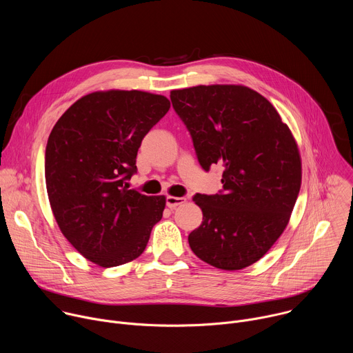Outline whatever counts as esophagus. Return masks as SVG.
Returning a JSON list of instances; mask_svg holds the SVG:
<instances>
[{"mask_svg":"<svg viewBox=\"0 0 353 353\" xmlns=\"http://www.w3.org/2000/svg\"><path fill=\"white\" fill-rule=\"evenodd\" d=\"M184 202H185V198H183V196H170L169 195L166 198V206L170 208V209H174L176 206H179V205H181Z\"/></svg>","mask_w":353,"mask_h":353,"instance_id":"34e87169","label":"esophagus"}]
</instances>
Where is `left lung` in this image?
<instances>
[{
    "label": "left lung",
    "instance_id": "left-lung-1",
    "mask_svg": "<svg viewBox=\"0 0 353 353\" xmlns=\"http://www.w3.org/2000/svg\"><path fill=\"white\" fill-rule=\"evenodd\" d=\"M170 99L202 169L224 168L219 194L192 198L203 219L188 244L217 269L248 268L290 221L302 180L296 141L276 108L250 87L196 85L173 90Z\"/></svg>",
    "mask_w": 353,
    "mask_h": 353
}]
</instances>
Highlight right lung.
Instances as JSON below:
<instances>
[{"label":"right lung","instance_id":"obj_1","mask_svg":"<svg viewBox=\"0 0 353 353\" xmlns=\"http://www.w3.org/2000/svg\"><path fill=\"white\" fill-rule=\"evenodd\" d=\"M170 108L145 91H95L55 123L46 147V184L66 240L102 268L139 258L162 219L163 195L129 190L145 134Z\"/></svg>","mask_w":353,"mask_h":353}]
</instances>
